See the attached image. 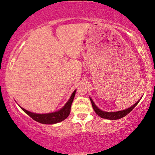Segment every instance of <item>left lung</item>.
<instances>
[{"label":"left lung","mask_w":155,"mask_h":155,"mask_svg":"<svg viewBox=\"0 0 155 155\" xmlns=\"http://www.w3.org/2000/svg\"><path fill=\"white\" fill-rule=\"evenodd\" d=\"M141 98L135 104L131 106L130 107L128 108V109L122 110V111H119L107 112V111H102V110L99 109V108L97 107L96 105H95V104L94 103V101H93L92 99L90 97L91 102H92L93 109H94V111L96 112V114H97V115H98L99 116H100L101 118H105V119H109V120H117V119H120V118H124V116H126L127 114H128L133 109H134L135 107H136L137 104L139 103V101H140Z\"/></svg>","instance_id":"left-lung-1"}]
</instances>
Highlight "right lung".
Listing matches in <instances>:
<instances>
[{"label":"right lung","mask_w":155,"mask_h":155,"mask_svg":"<svg viewBox=\"0 0 155 155\" xmlns=\"http://www.w3.org/2000/svg\"><path fill=\"white\" fill-rule=\"evenodd\" d=\"M76 90L72 93L71 97L67 101L66 104L61 108L58 111L52 112V113L48 114H35L30 112L27 110L23 109L20 107L22 110H23L27 115H29L30 117L36 121L42 124H55L57 123L63 121L65 120L68 116H69L70 112H71V108L72 103L74 99L75 95Z\"/></svg>","instance_id":"obj_1"}]
</instances>
